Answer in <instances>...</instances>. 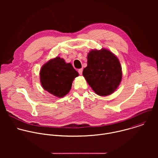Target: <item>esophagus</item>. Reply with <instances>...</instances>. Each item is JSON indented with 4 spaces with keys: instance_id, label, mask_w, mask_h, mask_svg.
Segmentation results:
<instances>
[{
    "instance_id": "1",
    "label": "esophagus",
    "mask_w": 158,
    "mask_h": 158,
    "mask_svg": "<svg viewBox=\"0 0 158 158\" xmlns=\"http://www.w3.org/2000/svg\"><path fill=\"white\" fill-rule=\"evenodd\" d=\"M82 71H83L82 69H78V73H79V74L80 75H82Z\"/></svg>"
}]
</instances>
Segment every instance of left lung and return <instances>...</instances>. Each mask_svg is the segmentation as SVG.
<instances>
[{
    "mask_svg": "<svg viewBox=\"0 0 158 158\" xmlns=\"http://www.w3.org/2000/svg\"><path fill=\"white\" fill-rule=\"evenodd\" d=\"M82 75L93 91L106 96L115 91L122 79V68L118 57L110 51L92 50L87 55V65Z\"/></svg>",
    "mask_w": 158,
    "mask_h": 158,
    "instance_id": "obj_1",
    "label": "left lung"
}]
</instances>
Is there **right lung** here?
Listing matches in <instances>:
<instances>
[{
	"instance_id": "add662e5",
	"label": "right lung",
	"mask_w": 158,
	"mask_h": 158,
	"mask_svg": "<svg viewBox=\"0 0 158 158\" xmlns=\"http://www.w3.org/2000/svg\"><path fill=\"white\" fill-rule=\"evenodd\" d=\"M79 76L71 63L57 57L45 64L40 71V81L44 89L52 95L62 98L69 92L73 81Z\"/></svg>"
}]
</instances>
